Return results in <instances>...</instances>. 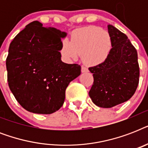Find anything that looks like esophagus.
<instances>
[{
  "label": "esophagus",
  "mask_w": 148,
  "mask_h": 148,
  "mask_svg": "<svg viewBox=\"0 0 148 148\" xmlns=\"http://www.w3.org/2000/svg\"><path fill=\"white\" fill-rule=\"evenodd\" d=\"M81 72H82V73L88 72V69L86 67H84V66H82V67H81Z\"/></svg>",
  "instance_id": "obj_1"
}]
</instances>
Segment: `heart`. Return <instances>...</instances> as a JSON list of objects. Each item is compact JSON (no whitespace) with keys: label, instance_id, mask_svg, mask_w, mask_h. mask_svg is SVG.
I'll use <instances>...</instances> for the list:
<instances>
[{"label":"heart","instance_id":"obj_1","mask_svg":"<svg viewBox=\"0 0 148 148\" xmlns=\"http://www.w3.org/2000/svg\"><path fill=\"white\" fill-rule=\"evenodd\" d=\"M111 47V38L108 31L90 26L74 31L71 41L64 39L60 52L67 60H76L79 54H83L87 64L98 65L108 59Z\"/></svg>","mask_w":148,"mask_h":148}]
</instances>
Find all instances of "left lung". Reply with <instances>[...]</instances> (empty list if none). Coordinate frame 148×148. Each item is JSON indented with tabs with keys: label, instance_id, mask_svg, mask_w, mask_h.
Returning a JSON list of instances; mask_svg holds the SVG:
<instances>
[{
	"label": "left lung",
	"instance_id": "left-lung-1",
	"mask_svg": "<svg viewBox=\"0 0 148 148\" xmlns=\"http://www.w3.org/2000/svg\"><path fill=\"white\" fill-rule=\"evenodd\" d=\"M112 48L102 64L89 67L94 83L89 91L93 103L110 108L128 101L139 83L138 53L125 34L108 25Z\"/></svg>",
	"mask_w": 148,
	"mask_h": 148
}]
</instances>
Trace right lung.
<instances>
[{"label": "right lung", "mask_w": 148, "mask_h": 148, "mask_svg": "<svg viewBox=\"0 0 148 148\" xmlns=\"http://www.w3.org/2000/svg\"><path fill=\"white\" fill-rule=\"evenodd\" d=\"M42 25L31 22L14 38L6 66L8 85L21 106L50 114L62 107L66 88L81 74V67L60 60L61 38L67 34Z\"/></svg>", "instance_id": "1"}]
</instances>
